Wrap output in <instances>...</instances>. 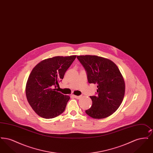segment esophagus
I'll return each mask as SVG.
<instances>
[{
  "label": "esophagus",
  "instance_id": "esophagus-1",
  "mask_svg": "<svg viewBox=\"0 0 153 153\" xmlns=\"http://www.w3.org/2000/svg\"><path fill=\"white\" fill-rule=\"evenodd\" d=\"M73 97L77 99H79L81 97V96H76V95H72Z\"/></svg>",
  "mask_w": 153,
  "mask_h": 153
}]
</instances>
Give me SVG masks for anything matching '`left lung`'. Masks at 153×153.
Here are the masks:
<instances>
[{"label":"left lung","mask_w":153,"mask_h":153,"mask_svg":"<svg viewBox=\"0 0 153 153\" xmlns=\"http://www.w3.org/2000/svg\"><path fill=\"white\" fill-rule=\"evenodd\" d=\"M88 82L97 84L96 95L90 96L92 107L85 111L89 117L102 119L111 115L123 101L125 92L123 77L117 65L107 58L96 56H79Z\"/></svg>","instance_id":"obj_1"}]
</instances>
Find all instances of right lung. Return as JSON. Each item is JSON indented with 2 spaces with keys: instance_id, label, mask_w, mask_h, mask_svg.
Here are the masks:
<instances>
[{
  "instance_id": "1",
  "label": "right lung",
  "mask_w": 153,
  "mask_h": 153,
  "mask_svg": "<svg viewBox=\"0 0 153 153\" xmlns=\"http://www.w3.org/2000/svg\"><path fill=\"white\" fill-rule=\"evenodd\" d=\"M76 57L48 58L33 69L26 83V95L30 106L39 117L51 119L64 111L70 97L58 92L57 87Z\"/></svg>"
}]
</instances>
